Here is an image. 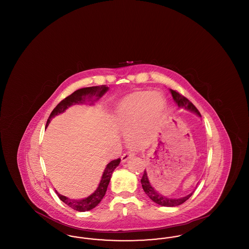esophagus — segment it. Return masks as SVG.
Listing matches in <instances>:
<instances>
[{
    "label": "esophagus",
    "mask_w": 249,
    "mask_h": 249,
    "mask_svg": "<svg viewBox=\"0 0 249 249\" xmlns=\"http://www.w3.org/2000/svg\"><path fill=\"white\" fill-rule=\"evenodd\" d=\"M132 155L133 154H131L130 152H126L125 154H123L121 156V161H122V162H126L129 159H130V158L132 157Z\"/></svg>",
    "instance_id": "34e87169"
}]
</instances>
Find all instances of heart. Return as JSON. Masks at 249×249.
<instances>
[{
    "mask_svg": "<svg viewBox=\"0 0 249 249\" xmlns=\"http://www.w3.org/2000/svg\"><path fill=\"white\" fill-rule=\"evenodd\" d=\"M165 111V101L157 92L142 91L130 95L116 112V121L136 149L146 147L160 128Z\"/></svg>",
    "mask_w": 249,
    "mask_h": 249,
    "instance_id": "1",
    "label": "heart"
}]
</instances>
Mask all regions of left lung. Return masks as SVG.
Instances as JSON below:
<instances>
[{"label":"left lung","mask_w":249,"mask_h":249,"mask_svg":"<svg viewBox=\"0 0 249 249\" xmlns=\"http://www.w3.org/2000/svg\"><path fill=\"white\" fill-rule=\"evenodd\" d=\"M170 91L172 93L174 101L177 103L178 107L185 108L186 110H189V111L192 112V113H195L199 117H201L200 112L198 111V109L194 107V105L191 102H190L186 97H184L183 95L178 93V91H176V90L170 89ZM141 184H142V190L145 192V194L150 198V200H152V201L156 202L157 204H159V205L167 206V207H175V206H178V205L184 203L185 201L190 199V196L194 192L193 191L189 195H187L185 197H182V198H178V199L169 198L167 196H164L161 193H160L158 190H155L154 187L151 185V183L149 181V178H148L147 173H146L145 170L143 172V175H142V178L141 179Z\"/></svg>","instance_id":"left-lung-1"}]
</instances>
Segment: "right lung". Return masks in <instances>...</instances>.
Returning <instances> with one entry per match:
<instances>
[{
    "label": "right lung",
    "instance_id": "1",
    "mask_svg": "<svg viewBox=\"0 0 249 249\" xmlns=\"http://www.w3.org/2000/svg\"><path fill=\"white\" fill-rule=\"evenodd\" d=\"M108 89H109V88L106 85H102V86L83 88V89L75 90L70 96H68L64 100H62L59 105L53 109V111L51 112L48 121H47L46 128L50 123L51 119H53L54 117H56L57 115L63 113L68 107L73 106V105L86 104L87 102H89L90 103L89 105H93V103L97 100H99L103 95L107 92ZM119 162H120V159H118V160H114L110 161L107 164L104 173H103V177L101 178L98 188L91 195H89L87 198L74 200V199H70V198H67V197L59 194L57 190H56V193L58 194V196L61 201H63L64 203H66L68 206H70L73 210H76L79 212L89 211L96 207L100 203V201L103 200L104 196L106 195L107 187L109 185L112 174L115 171V169L119 166Z\"/></svg>",
    "mask_w": 249,
    "mask_h": 249
}]
</instances>
